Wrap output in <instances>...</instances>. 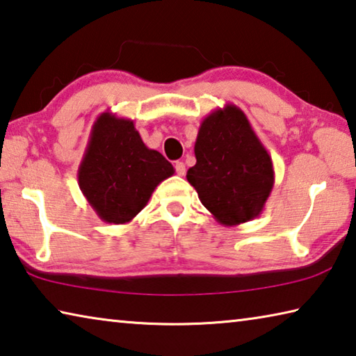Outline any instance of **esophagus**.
Segmentation results:
<instances>
[{
  "mask_svg": "<svg viewBox=\"0 0 356 356\" xmlns=\"http://www.w3.org/2000/svg\"><path fill=\"white\" fill-rule=\"evenodd\" d=\"M174 168H176V172L179 174V176H185V165H184V161H176V165H174Z\"/></svg>",
  "mask_w": 356,
  "mask_h": 356,
  "instance_id": "1",
  "label": "esophagus"
}]
</instances>
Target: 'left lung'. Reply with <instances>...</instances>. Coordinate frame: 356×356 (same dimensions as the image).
Segmentation results:
<instances>
[{"label":"left lung","instance_id":"8db88e82","mask_svg":"<svg viewBox=\"0 0 356 356\" xmlns=\"http://www.w3.org/2000/svg\"><path fill=\"white\" fill-rule=\"evenodd\" d=\"M195 156L186 180L220 225L261 215L275 185L273 161L238 106L226 104L202 119Z\"/></svg>","mask_w":356,"mask_h":356}]
</instances>
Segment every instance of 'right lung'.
I'll return each mask as SVG.
<instances>
[{"mask_svg":"<svg viewBox=\"0 0 356 356\" xmlns=\"http://www.w3.org/2000/svg\"><path fill=\"white\" fill-rule=\"evenodd\" d=\"M172 174L170 161L143 143L134 120L105 111L92 125L78 185L102 221L127 225Z\"/></svg>","mask_w":356,"mask_h":356,"instance_id":"obj_1","label":"right lung"}]
</instances>
